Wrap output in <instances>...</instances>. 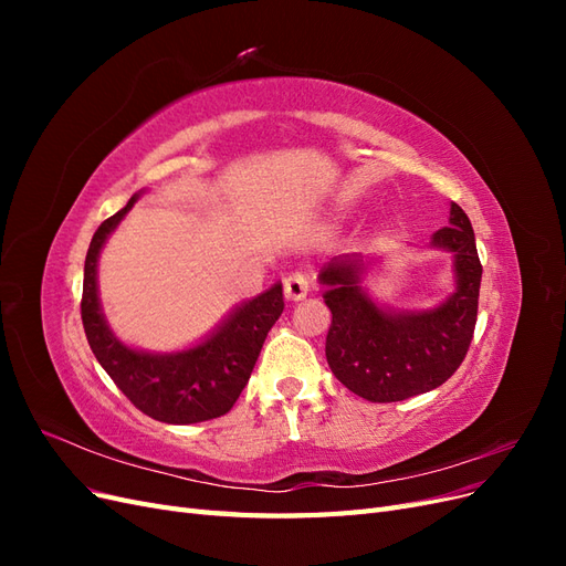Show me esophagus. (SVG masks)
Returning a JSON list of instances; mask_svg holds the SVG:
<instances>
[{
    "instance_id": "1",
    "label": "esophagus",
    "mask_w": 566,
    "mask_h": 566,
    "mask_svg": "<svg viewBox=\"0 0 566 566\" xmlns=\"http://www.w3.org/2000/svg\"><path fill=\"white\" fill-rule=\"evenodd\" d=\"M310 285H312L310 273H302V271L290 273V276H287L285 283H283L285 297H287L290 302H300V300L306 297V293H310Z\"/></svg>"
}]
</instances>
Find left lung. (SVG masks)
Returning a JSON list of instances; mask_svg holds the SVG:
<instances>
[{
  "instance_id": "8db88e82",
  "label": "left lung",
  "mask_w": 566,
  "mask_h": 566,
  "mask_svg": "<svg viewBox=\"0 0 566 566\" xmlns=\"http://www.w3.org/2000/svg\"><path fill=\"white\" fill-rule=\"evenodd\" d=\"M432 245L453 252L455 271V293L434 310L391 312L375 304L361 287L368 269L361 254L333 256L318 273L333 314L325 358L335 378L361 399L389 403L437 389L470 349L482 262L460 205L451 202L449 227L432 235Z\"/></svg>"
}]
</instances>
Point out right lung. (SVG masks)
Here are the masks:
<instances>
[{
	"label": "right lung",
	"instance_id": "right-lung-1",
	"mask_svg": "<svg viewBox=\"0 0 566 566\" xmlns=\"http://www.w3.org/2000/svg\"><path fill=\"white\" fill-rule=\"evenodd\" d=\"M136 200L139 193L108 217L90 243L80 304L87 342L117 389L148 418L169 424L219 418L241 397L271 325L283 314V285H271L266 293L235 306L208 339L191 349L150 354L123 345L101 312L96 266L101 248Z\"/></svg>",
	"mask_w": 566,
	"mask_h": 566
}]
</instances>
